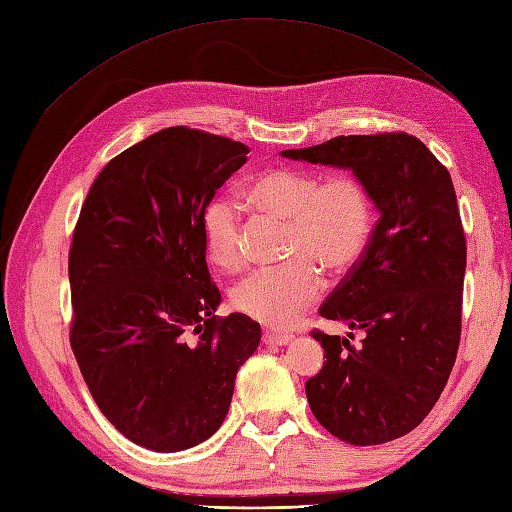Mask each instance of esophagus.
Returning <instances> with one entry per match:
<instances>
[{
    "label": "esophagus",
    "mask_w": 512,
    "mask_h": 512,
    "mask_svg": "<svg viewBox=\"0 0 512 512\" xmlns=\"http://www.w3.org/2000/svg\"><path fill=\"white\" fill-rule=\"evenodd\" d=\"M293 339V334H284V332H263V343L265 345H286Z\"/></svg>",
    "instance_id": "34e87169"
}]
</instances>
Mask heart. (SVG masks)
Returning <instances> with one entry per match:
<instances>
[{"label": "heart", "mask_w": 512, "mask_h": 512, "mask_svg": "<svg viewBox=\"0 0 512 512\" xmlns=\"http://www.w3.org/2000/svg\"><path fill=\"white\" fill-rule=\"evenodd\" d=\"M256 210L286 219L282 252L289 263L247 273L230 291V302L267 328H286L321 293V273L334 278L350 271L369 245L376 199L352 171L321 180L306 169H269L245 184ZM208 258L232 271L243 258V217L230 195H213L202 208Z\"/></svg>", "instance_id": "obj_1"}]
</instances>
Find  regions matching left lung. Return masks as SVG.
I'll use <instances>...</instances> for the list:
<instances>
[{
  "label": "left lung",
  "instance_id": "left-lung-1",
  "mask_svg": "<svg viewBox=\"0 0 512 512\" xmlns=\"http://www.w3.org/2000/svg\"><path fill=\"white\" fill-rule=\"evenodd\" d=\"M282 156L352 169L380 210L363 258L319 308L363 339L310 332L326 352L306 380L310 410L345 443L400 439L439 400L460 343L467 241L450 171L406 132L334 136Z\"/></svg>",
  "mask_w": 512,
  "mask_h": 512
}]
</instances>
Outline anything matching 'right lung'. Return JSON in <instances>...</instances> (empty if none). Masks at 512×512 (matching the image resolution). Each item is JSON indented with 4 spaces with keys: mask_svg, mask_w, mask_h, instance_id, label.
<instances>
[{
    "mask_svg": "<svg viewBox=\"0 0 512 512\" xmlns=\"http://www.w3.org/2000/svg\"><path fill=\"white\" fill-rule=\"evenodd\" d=\"M247 152L204 130H160L99 171L73 230V356L104 417L147 450L213 436L260 343L258 321L215 315L221 293L199 223Z\"/></svg>",
    "mask_w": 512,
    "mask_h": 512,
    "instance_id": "obj_1",
    "label": "right lung"
}]
</instances>
